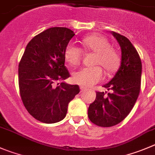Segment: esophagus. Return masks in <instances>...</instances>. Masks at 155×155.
<instances>
[{"label":"esophagus","mask_w":155,"mask_h":155,"mask_svg":"<svg viewBox=\"0 0 155 155\" xmlns=\"http://www.w3.org/2000/svg\"><path fill=\"white\" fill-rule=\"evenodd\" d=\"M80 89H81V92H84V91H87V88L84 87H83V86H81Z\"/></svg>","instance_id":"esophagus-1"}]
</instances>
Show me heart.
<instances>
[{
    "mask_svg": "<svg viewBox=\"0 0 155 155\" xmlns=\"http://www.w3.org/2000/svg\"><path fill=\"white\" fill-rule=\"evenodd\" d=\"M82 45L87 51L96 53L94 64H99L107 74H113L117 71L120 64V56L115 49L112 48L110 41L101 35H91L84 38ZM64 58L70 65L80 64L83 51L81 48L70 42L65 47ZM103 78V71L99 66L85 67L77 71L73 74L75 83L85 87H91Z\"/></svg>",
    "mask_w": 155,
    "mask_h": 155,
    "instance_id": "b5f03b06",
    "label": "heart"
}]
</instances>
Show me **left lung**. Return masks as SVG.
I'll return each instance as SVG.
<instances>
[{"label":"left lung","instance_id":"obj_1","mask_svg":"<svg viewBox=\"0 0 155 155\" xmlns=\"http://www.w3.org/2000/svg\"><path fill=\"white\" fill-rule=\"evenodd\" d=\"M121 48V64L113 78L104 85L111 93L97 92L89 106L88 117L94 124L110 127L121 123L133 108L141 89V61L129 39L111 32Z\"/></svg>","mask_w":155,"mask_h":155}]
</instances>
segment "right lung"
I'll return each instance as SVG.
<instances>
[{
  "mask_svg": "<svg viewBox=\"0 0 155 155\" xmlns=\"http://www.w3.org/2000/svg\"><path fill=\"white\" fill-rule=\"evenodd\" d=\"M66 27H51L32 38L19 64V87L28 113L44 123L65 117L68 106L80 92L78 85L59 81L70 77L64 52L74 36Z\"/></svg>",
  "mask_w": 155,
  "mask_h": 155,
  "instance_id": "add662e5",
  "label": "right lung"
}]
</instances>
